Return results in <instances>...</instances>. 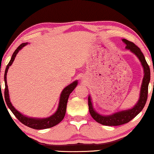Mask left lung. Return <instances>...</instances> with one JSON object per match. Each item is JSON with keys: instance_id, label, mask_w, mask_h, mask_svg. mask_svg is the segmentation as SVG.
Masks as SVG:
<instances>
[{"instance_id": "8db88e82", "label": "left lung", "mask_w": 154, "mask_h": 154, "mask_svg": "<svg viewBox=\"0 0 154 154\" xmlns=\"http://www.w3.org/2000/svg\"><path fill=\"white\" fill-rule=\"evenodd\" d=\"M122 41L126 45V49H130L132 53H134L139 58L142 64L143 69H144L145 74L143 79L141 88H140V98L136 105L131 109L118 112V113H114L111 116H103L94 110L90 96H89L88 97V106H89V111L91 116L98 123L105 125V126H119V125L128 123L134 118L142 111V109L144 108L146 102H147L148 85H149L150 81V69L149 65L146 62L145 56L139 47H137L134 43L125 39V38H123Z\"/></svg>"}]
</instances>
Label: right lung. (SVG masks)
Masks as SVG:
<instances>
[{
  "instance_id": "add662e5",
  "label": "right lung",
  "mask_w": 154,
  "mask_h": 154,
  "mask_svg": "<svg viewBox=\"0 0 154 154\" xmlns=\"http://www.w3.org/2000/svg\"><path fill=\"white\" fill-rule=\"evenodd\" d=\"M27 43H22L21 45L18 47V48L15 49V51L13 54L12 57L11 58V60L9 61V64H7L6 69H5V102L7 103V105L10 109V110L14 113V116L16 117L17 119L20 122H22L23 124L25 126H27L28 127L31 128L36 129V130H41V129H46L49 128H51L54 126H56L58 124H59L62 119H64L65 113H66V105L68 102V99H69V95L73 90L76 88L77 85V82H74L73 83H71V84L68 85L64 88L63 91L62 92L60 95V102L57 111L53 116L49 117L48 118L44 119H35V118H28L26 116H23L21 114L19 111L15 109L14 106L11 105V102L9 100V90H8V86H7V73L8 71V69L9 66L12 64L13 62L14 61L15 56H16L17 54L18 53L19 50H20L23 47L26 45Z\"/></svg>"
}]
</instances>
